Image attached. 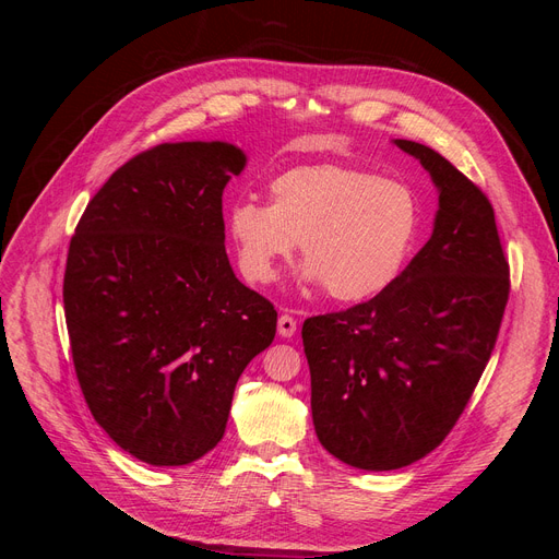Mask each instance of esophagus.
<instances>
[{"label":"esophagus","instance_id":"obj_1","mask_svg":"<svg viewBox=\"0 0 559 559\" xmlns=\"http://www.w3.org/2000/svg\"><path fill=\"white\" fill-rule=\"evenodd\" d=\"M277 333L282 337H292L296 333V319L289 317V314H282L280 321H277Z\"/></svg>","mask_w":559,"mask_h":559}]
</instances>
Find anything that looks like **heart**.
I'll return each instance as SVG.
<instances>
[{
    "instance_id": "heart-1",
    "label": "heart",
    "mask_w": 559,
    "mask_h": 559,
    "mask_svg": "<svg viewBox=\"0 0 559 559\" xmlns=\"http://www.w3.org/2000/svg\"><path fill=\"white\" fill-rule=\"evenodd\" d=\"M270 205L238 200L226 214L242 275L270 284L300 242L302 280L335 300L380 296L401 275L417 228L419 202L408 183L357 165H296L267 186Z\"/></svg>"
}]
</instances>
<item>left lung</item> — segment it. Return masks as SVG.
I'll return each instance as SVG.
<instances>
[{
  "label": "left lung",
  "instance_id": "8db88e82",
  "mask_svg": "<svg viewBox=\"0 0 559 559\" xmlns=\"http://www.w3.org/2000/svg\"><path fill=\"white\" fill-rule=\"evenodd\" d=\"M394 144L438 191L429 242L380 296L302 324L319 443L364 471L403 468L443 443L495 349L511 286L485 193L433 148Z\"/></svg>",
  "mask_w": 559,
  "mask_h": 559
}]
</instances>
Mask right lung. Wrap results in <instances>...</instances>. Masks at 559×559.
<instances>
[{
	"label": "right lung",
	"instance_id": "add662e5",
	"mask_svg": "<svg viewBox=\"0 0 559 559\" xmlns=\"http://www.w3.org/2000/svg\"><path fill=\"white\" fill-rule=\"evenodd\" d=\"M247 165L228 142L158 144L107 179L67 253L64 317L81 392L111 441L183 466L224 438L273 302L235 277L222 195Z\"/></svg>",
	"mask_w": 559,
	"mask_h": 559
}]
</instances>
